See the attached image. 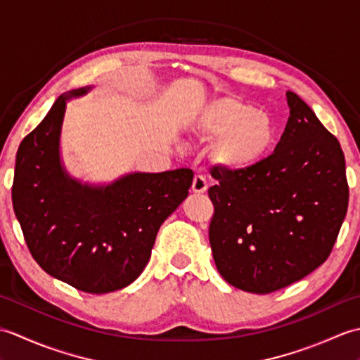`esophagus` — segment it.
<instances>
[{
    "instance_id": "1",
    "label": "esophagus",
    "mask_w": 360,
    "mask_h": 360,
    "mask_svg": "<svg viewBox=\"0 0 360 360\" xmlns=\"http://www.w3.org/2000/svg\"><path fill=\"white\" fill-rule=\"evenodd\" d=\"M192 192L193 193H204L207 192V181L202 174H196L192 182Z\"/></svg>"
}]
</instances>
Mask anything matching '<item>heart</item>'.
<instances>
[{"instance_id": "obj_1", "label": "heart", "mask_w": 360, "mask_h": 360, "mask_svg": "<svg viewBox=\"0 0 360 360\" xmlns=\"http://www.w3.org/2000/svg\"><path fill=\"white\" fill-rule=\"evenodd\" d=\"M190 131L213 139L212 159L229 172H246L267 156L277 128L271 114L233 97L207 102L190 122Z\"/></svg>"}]
</instances>
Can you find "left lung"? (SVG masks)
I'll return each mask as SVG.
<instances>
[{
	"label": "left lung",
	"mask_w": 360,
	"mask_h": 360,
	"mask_svg": "<svg viewBox=\"0 0 360 360\" xmlns=\"http://www.w3.org/2000/svg\"><path fill=\"white\" fill-rule=\"evenodd\" d=\"M271 156L246 172L213 168L209 240L229 285L269 294L307 277L330 257L348 209L339 141L295 93Z\"/></svg>",
	"instance_id": "left-lung-1"
}]
</instances>
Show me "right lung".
<instances>
[{"mask_svg": "<svg viewBox=\"0 0 360 360\" xmlns=\"http://www.w3.org/2000/svg\"><path fill=\"white\" fill-rule=\"evenodd\" d=\"M91 89L60 96L22 139L12 202L30 254L44 272L83 292L106 294L142 274L160 224L187 198L193 172H134L108 184H89L68 173L60 153L66 103Z\"/></svg>", "mask_w": 360, "mask_h": 360, "instance_id": "add662e5", "label": "right lung"}]
</instances>
